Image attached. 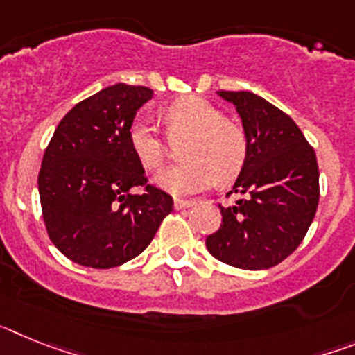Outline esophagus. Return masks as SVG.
Instances as JSON below:
<instances>
[{"label":"esophagus","mask_w":355,"mask_h":355,"mask_svg":"<svg viewBox=\"0 0 355 355\" xmlns=\"http://www.w3.org/2000/svg\"><path fill=\"white\" fill-rule=\"evenodd\" d=\"M193 202H196V200L175 199V200H174V208H175V209H184V208H190V206H193Z\"/></svg>","instance_id":"esophagus-1"}]
</instances>
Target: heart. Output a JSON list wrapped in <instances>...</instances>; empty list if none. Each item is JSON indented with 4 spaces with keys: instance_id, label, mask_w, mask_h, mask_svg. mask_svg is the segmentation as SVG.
Segmentation results:
<instances>
[{
    "instance_id": "1",
    "label": "heart",
    "mask_w": 355,
    "mask_h": 355,
    "mask_svg": "<svg viewBox=\"0 0 355 355\" xmlns=\"http://www.w3.org/2000/svg\"><path fill=\"white\" fill-rule=\"evenodd\" d=\"M167 137L181 146L184 163L158 178L165 190L178 196L202 192L213 183H227L236 178L247 159L245 130L225 119L220 110L199 96L181 97L163 110ZM133 155L146 171L158 172L165 167L168 147L156 128L146 119L131 122L128 131Z\"/></svg>"
}]
</instances>
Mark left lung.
Returning <instances> with one entry per match:
<instances>
[{"mask_svg":"<svg viewBox=\"0 0 355 355\" xmlns=\"http://www.w3.org/2000/svg\"><path fill=\"white\" fill-rule=\"evenodd\" d=\"M218 96L236 106L249 150L231 193L218 205L222 224L206 238L209 254L243 270H265L290 256L306 236L320 199L318 163L290 115L252 92Z\"/></svg>","mask_w":355,"mask_h":355,"instance_id":"obj_1","label":"left lung"}]
</instances>
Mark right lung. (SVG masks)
I'll list each match as a JSON object with an SVG mask.
<instances>
[{"mask_svg": "<svg viewBox=\"0 0 355 355\" xmlns=\"http://www.w3.org/2000/svg\"><path fill=\"white\" fill-rule=\"evenodd\" d=\"M147 87L117 83L78 103L60 121L39 172L42 218L65 258L114 268L137 258L174 209L167 192L147 183L128 142ZM142 186L144 194H131Z\"/></svg>", "mask_w": 355, "mask_h": 355, "instance_id": "add662e5", "label": "right lung"}]
</instances>
